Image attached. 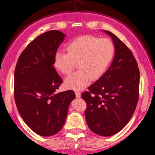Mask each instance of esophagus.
Returning a JSON list of instances; mask_svg holds the SVG:
<instances>
[{
  "mask_svg": "<svg viewBox=\"0 0 155 155\" xmlns=\"http://www.w3.org/2000/svg\"><path fill=\"white\" fill-rule=\"evenodd\" d=\"M75 94H76V97H81V94L79 91H75Z\"/></svg>",
  "mask_w": 155,
  "mask_h": 155,
  "instance_id": "34e87169",
  "label": "esophagus"
}]
</instances>
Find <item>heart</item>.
Returning <instances> with one entry per match:
<instances>
[{
  "label": "heart",
  "mask_w": 155,
  "mask_h": 155,
  "mask_svg": "<svg viewBox=\"0 0 155 155\" xmlns=\"http://www.w3.org/2000/svg\"><path fill=\"white\" fill-rule=\"evenodd\" d=\"M68 53L57 51L54 55V68L64 75H69L76 68L79 70L65 79L69 89L80 91L91 80L100 79L112 62L115 47L109 39L85 35L75 38L66 46Z\"/></svg>",
  "instance_id": "obj_1"
}]
</instances>
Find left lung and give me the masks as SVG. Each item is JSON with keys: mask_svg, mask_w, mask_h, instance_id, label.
<instances>
[{"mask_svg": "<svg viewBox=\"0 0 155 155\" xmlns=\"http://www.w3.org/2000/svg\"><path fill=\"white\" fill-rule=\"evenodd\" d=\"M115 53L107 71L81 97L87 126L103 137L115 135L129 122L139 100L140 70L129 48L109 31Z\"/></svg>", "mask_w": 155, "mask_h": 155, "instance_id": "8db88e82", "label": "left lung"}]
</instances>
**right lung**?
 Here are the masks:
<instances>
[{
	"instance_id": "1",
	"label": "right lung",
	"mask_w": 155,
	"mask_h": 155,
	"mask_svg": "<svg viewBox=\"0 0 155 155\" xmlns=\"http://www.w3.org/2000/svg\"><path fill=\"white\" fill-rule=\"evenodd\" d=\"M65 34L53 30L40 34L21 53L14 73V97L18 112L33 131L49 137L61 130L73 91L55 93L63 82L53 67Z\"/></svg>"
}]
</instances>
